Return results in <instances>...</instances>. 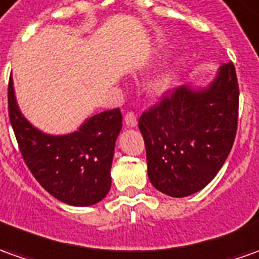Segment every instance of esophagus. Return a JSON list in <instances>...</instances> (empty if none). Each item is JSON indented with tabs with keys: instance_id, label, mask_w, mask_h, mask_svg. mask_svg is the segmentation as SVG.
Returning <instances> with one entry per match:
<instances>
[{
	"instance_id": "34e87169",
	"label": "esophagus",
	"mask_w": 259,
	"mask_h": 259,
	"mask_svg": "<svg viewBox=\"0 0 259 259\" xmlns=\"http://www.w3.org/2000/svg\"><path fill=\"white\" fill-rule=\"evenodd\" d=\"M137 115L134 114V112H128L125 115V124L126 126H130V128H134V126H137Z\"/></svg>"
}]
</instances>
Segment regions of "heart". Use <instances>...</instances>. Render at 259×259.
Wrapping results in <instances>:
<instances>
[{
  "label": "heart",
  "mask_w": 259,
  "mask_h": 259,
  "mask_svg": "<svg viewBox=\"0 0 259 259\" xmlns=\"http://www.w3.org/2000/svg\"><path fill=\"white\" fill-rule=\"evenodd\" d=\"M166 83H167V80L165 77H158L153 80L151 87H152L153 90H160V89H163V87L166 85Z\"/></svg>",
  "instance_id": "b5f03b06"
}]
</instances>
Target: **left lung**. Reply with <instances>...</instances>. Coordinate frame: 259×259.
<instances>
[{
    "label": "left lung",
    "instance_id": "left-lung-1",
    "mask_svg": "<svg viewBox=\"0 0 259 259\" xmlns=\"http://www.w3.org/2000/svg\"><path fill=\"white\" fill-rule=\"evenodd\" d=\"M238 96L230 62L206 87H178L141 115L148 178L159 192L186 197L214 179L234 144Z\"/></svg>",
    "mask_w": 259,
    "mask_h": 259
}]
</instances>
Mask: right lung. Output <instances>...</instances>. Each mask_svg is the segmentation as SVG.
I'll use <instances>...</instances> for the list:
<instances>
[{
  "label": "right lung",
  "mask_w": 259,
  "mask_h": 259,
  "mask_svg": "<svg viewBox=\"0 0 259 259\" xmlns=\"http://www.w3.org/2000/svg\"><path fill=\"white\" fill-rule=\"evenodd\" d=\"M8 111L25 163L46 192L78 207L106 197L111 187L115 141L122 128L119 108L93 115L74 133L46 134L22 115L10 77Z\"/></svg>",
  "instance_id": "1"
}]
</instances>
